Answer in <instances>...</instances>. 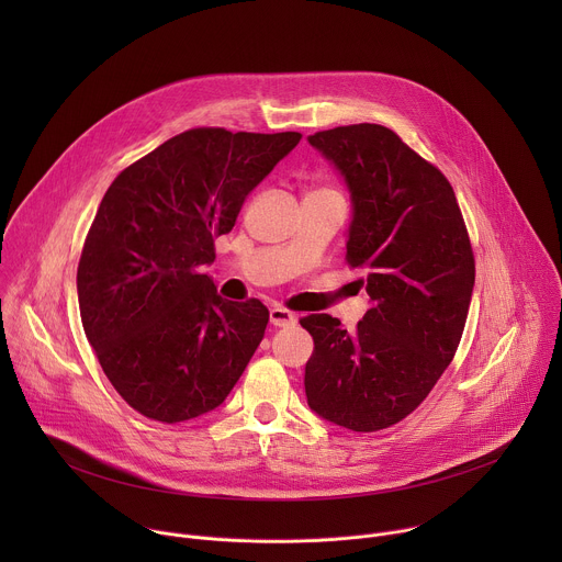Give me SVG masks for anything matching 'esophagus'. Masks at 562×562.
Returning <instances> with one entry per match:
<instances>
[{
    "label": "esophagus",
    "instance_id": "esophagus-1",
    "mask_svg": "<svg viewBox=\"0 0 562 562\" xmlns=\"http://www.w3.org/2000/svg\"><path fill=\"white\" fill-rule=\"evenodd\" d=\"M269 317H271V325H273V327H282V329L293 327V325L297 323L295 313H291L289 308H282V306H273V308L269 311Z\"/></svg>",
    "mask_w": 562,
    "mask_h": 562
}]
</instances>
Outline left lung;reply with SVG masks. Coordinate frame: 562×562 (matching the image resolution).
Listing matches in <instances>:
<instances>
[{"instance_id": "1", "label": "left lung", "mask_w": 562, "mask_h": 562, "mask_svg": "<svg viewBox=\"0 0 562 562\" xmlns=\"http://www.w3.org/2000/svg\"><path fill=\"white\" fill-rule=\"evenodd\" d=\"M345 176L353 202L347 265L364 271L371 308L353 334L329 313L300 325L313 338L308 407L371 434L405 420L460 345L475 260L449 180L400 135L351 124L308 135Z\"/></svg>"}]
</instances>
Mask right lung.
<instances>
[{"label": "right lung", "instance_id": "add662e5", "mask_svg": "<svg viewBox=\"0 0 562 562\" xmlns=\"http://www.w3.org/2000/svg\"><path fill=\"white\" fill-rule=\"evenodd\" d=\"M300 133L184 131L104 193L77 267L85 334L115 391L157 423L224 403L262 342L269 308L217 295L204 267L247 195Z\"/></svg>", "mask_w": 562, "mask_h": 562}]
</instances>
